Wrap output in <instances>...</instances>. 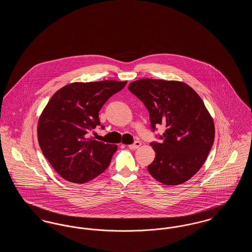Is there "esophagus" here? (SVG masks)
Returning a JSON list of instances; mask_svg holds the SVG:
<instances>
[{
	"mask_svg": "<svg viewBox=\"0 0 252 252\" xmlns=\"http://www.w3.org/2000/svg\"><path fill=\"white\" fill-rule=\"evenodd\" d=\"M141 145H142V143H141V142H135L134 144L128 145V147L133 150V149H137V148H139Z\"/></svg>",
	"mask_w": 252,
	"mask_h": 252,
	"instance_id": "1",
	"label": "esophagus"
}]
</instances>
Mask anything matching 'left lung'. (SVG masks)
<instances>
[{
  "mask_svg": "<svg viewBox=\"0 0 252 252\" xmlns=\"http://www.w3.org/2000/svg\"><path fill=\"white\" fill-rule=\"evenodd\" d=\"M128 90L149 111L151 127L165 125L152 143L156 152L147 166L150 175L165 185H180L202 167L215 141V124L202 99L189 85L175 80L139 79Z\"/></svg>",
  "mask_w": 252,
  "mask_h": 252,
  "instance_id": "obj_1",
  "label": "left lung"
}]
</instances>
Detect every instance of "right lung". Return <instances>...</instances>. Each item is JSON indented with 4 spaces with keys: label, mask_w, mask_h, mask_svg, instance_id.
I'll return each mask as SVG.
<instances>
[{
    "label": "right lung",
    "mask_w": 252,
    "mask_h": 252,
    "mask_svg": "<svg viewBox=\"0 0 252 252\" xmlns=\"http://www.w3.org/2000/svg\"><path fill=\"white\" fill-rule=\"evenodd\" d=\"M126 81L74 82L51 97L37 122V140L56 172L72 183H86L108 168L118 146L88 138L100 125L99 111ZM103 127V126H102Z\"/></svg>",
    "instance_id": "obj_1"
}]
</instances>
